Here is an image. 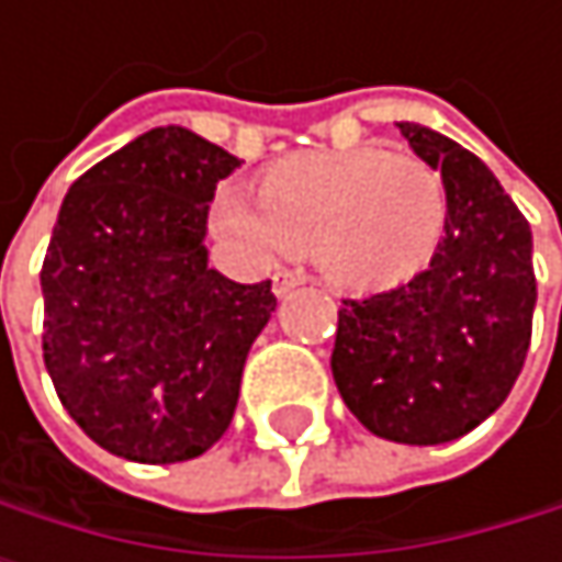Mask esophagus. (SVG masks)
Here are the masks:
<instances>
[{
	"label": "esophagus",
	"mask_w": 562,
	"mask_h": 562,
	"mask_svg": "<svg viewBox=\"0 0 562 562\" xmlns=\"http://www.w3.org/2000/svg\"><path fill=\"white\" fill-rule=\"evenodd\" d=\"M297 284H304V274L301 271H278L274 278H271V288H274V294L278 297H284L291 288H297Z\"/></svg>",
	"instance_id": "obj_1"
}]
</instances>
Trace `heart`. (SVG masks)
Instances as JSON below:
<instances>
[{
	"instance_id": "heart-1",
	"label": "heart",
	"mask_w": 562,
	"mask_h": 562,
	"mask_svg": "<svg viewBox=\"0 0 562 562\" xmlns=\"http://www.w3.org/2000/svg\"><path fill=\"white\" fill-rule=\"evenodd\" d=\"M449 198L432 164L382 147L315 150L271 167L261 198L224 183L214 227L244 255L274 261L312 250L345 291L389 288L423 271L446 231Z\"/></svg>"
}]
</instances>
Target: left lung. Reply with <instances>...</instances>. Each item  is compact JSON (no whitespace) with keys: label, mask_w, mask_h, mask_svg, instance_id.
<instances>
[{"label":"left lung","mask_w":562,"mask_h":562,"mask_svg":"<svg viewBox=\"0 0 562 562\" xmlns=\"http://www.w3.org/2000/svg\"><path fill=\"white\" fill-rule=\"evenodd\" d=\"M398 130L442 173L446 234L426 271L341 301L331 375L379 439L439 446L486 423L522 372L537 307L532 231L480 157L429 126Z\"/></svg>","instance_id":"1"}]
</instances>
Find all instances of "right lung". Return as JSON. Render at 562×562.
Segmentation results:
<instances>
[{
	"label": "right lung",
	"instance_id": "right-lung-1",
	"mask_svg": "<svg viewBox=\"0 0 562 562\" xmlns=\"http://www.w3.org/2000/svg\"><path fill=\"white\" fill-rule=\"evenodd\" d=\"M237 157L157 126L82 173L40 271L43 358L63 408L106 452L167 465L231 426L247 351L278 297L207 268V211Z\"/></svg>",
	"mask_w": 562,
	"mask_h": 562
}]
</instances>
